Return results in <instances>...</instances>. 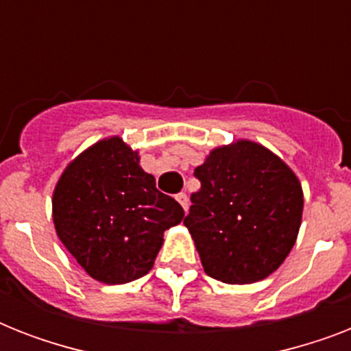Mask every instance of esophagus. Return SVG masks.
<instances>
[{
  "mask_svg": "<svg viewBox=\"0 0 351 351\" xmlns=\"http://www.w3.org/2000/svg\"><path fill=\"white\" fill-rule=\"evenodd\" d=\"M176 200H178V204L184 208V211H187V208H189V198H187L186 193H178V195H176Z\"/></svg>",
  "mask_w": 351,
  "mask_h": 351,
  "instance_id": "obj_1",
  "label": "esophagus"
}]
</instances>
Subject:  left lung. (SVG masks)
<instances>
[{"label":"left lung","instance_id":"8db88e82","mask_svg":"<svg viewBox=\"0 0 351 351\" xmlns=\"http://www.w3.org/2000/svg\"><path fill=\"white\" fill-rule=\"evenodd\" d=\"M184 224L204 271L226 284L269 277L286 261L302 222L304 195L293 171L251 140L215 147L195 169Z\"/></svg>","mask_w":351,"mask_h":351}]
</instances>
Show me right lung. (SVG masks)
<instances>
[{
	"mask_svg": "<svg viewBox=\"0 0 351 351\" xmlns=\"http://www.w3.org/2000/svg\"><path fill=\"white\" fill-rule=\"evenodd\" d=\"M184 209L160 193L140 154L120 136L80 153L52 193L58 239L90 277L125 284L151 271L164 231L180 224Z\"/></svg>",
	"mask_w": 351,
	"mask_h": 351,
	"instance_id": "obj_1",
	"label": "right lung"
}]
</instances>
